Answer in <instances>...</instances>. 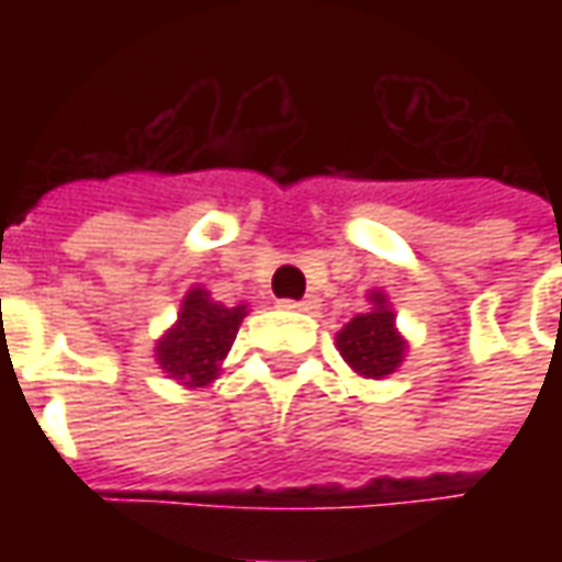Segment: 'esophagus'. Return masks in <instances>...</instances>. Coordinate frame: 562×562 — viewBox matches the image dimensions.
Here are the masks:
<instances>
[{
  "instance_id": "esophagus-1",
  "label": "esophagus",
  "mask_w": 562,
  "mask_h": 562,
  "mask_svg": "<svg viewBox=\"0 0 562 562\" xmlns=\"http://www.w3.org/2000/svg\"><path fill=\"white\" fill-rule=\"evenodd\" d=\"M282 310H292V313H313L318 306L316 297H304V301H280Z\"/></svg>"
}]
</instances>
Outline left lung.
I'll list each match as a JSON object with an SVG mask.
<instances>
[{
    "label": "left lung",
    "instance_id": "1",
    "mask_svg": "<svg viewBox=\"0 0 562 562\" xmlns=\"http://www.w3.org/2000/svg\"><path fill=\"white\" fill-rule=\"evenodd\" d=\"M370 313L355 316L337 334V349L342 361L352 367L358 376L385 379L403 364L406 340L394 325V310L382 292L370 294Z\"/></svg>",
    "mask_w": 562,
    "mask_h": 562
}]
</instances>
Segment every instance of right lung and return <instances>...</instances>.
Here are the masks:
<instances>
[{
  "label": "right lung",
  "instance_id": "add662e5",
  "mask_svg": "<svg viewBox=\"0 0 562 562\" xmlns=\"http://www.w3.org/2000/svg\"><path fill=\"white\" fill-rule=\"evenodd\" d=\"M244 316L246 304L222 306L204 289H189L177 322L156 342V361L186 389H204L220 376Z\"/></svg>",
  "mask_w": 562,
  "mask_h": 562
}]
</instances>
